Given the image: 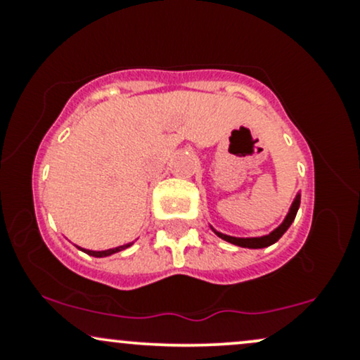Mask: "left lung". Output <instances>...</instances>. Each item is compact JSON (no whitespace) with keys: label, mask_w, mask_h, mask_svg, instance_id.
I'll return each mask as SVG.
<instances>
[{"label":"left lung","mask_w":360,"mask_h":360,"mask_svg":"<svg viewBox=\"0 0 360 360\" xmlns=\"http://www.w3.org/2000/svg\"><path fill=\"white\" fill-rule=\"evenodd\" d=\"M300 201H301V194L298 193V194H296L295 201H292L291 208H289L286 218H284L283 223H281L278 229L272 230L269 235H262V237H247V238H242V237H232V235H225V233H221V232H217V230H214L213 226H212V230L218 235V237L223 238V240L233 243V245L247 247V249H264V247H269V245H272V243L278 242L279 238L284 235V232H286L289 226H291V223L295 221V218H296V213H298Z\"/></svg>","instance_id":"left-lung-1"}]
</instances>
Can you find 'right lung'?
Returning <instances> with one entry per match:
<instances>
[{
  "instance_id": "obj_1",
  "label": "right lung",
  "mask_w": 360,
  "mask_h": 360,
  "mask_svg": "<svg viewBox=\"0 0 360 360\" xmlns=\"http://www.w3.org/2000/svg\"><path fill=\"white\" fill-rule=\"evenodd\" d=\"M134 242L130 243H125V245H120V247H115V249H108V250H88V249H81V247H77V249H81L82 252H86L88 255H93V257H108L111 254H117L120 250H125L128 247L131 245Z\"/></svg>"
}]
</instances>
